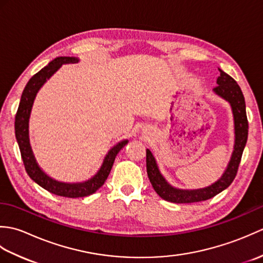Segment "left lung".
<instances>
[{
    "mask_svg": "<svg viewBox=\"0 0 263 263\" xmlns=\"http://www.w3.org/2000/svg\"><path fill=\"white\" fill-rule=\"evenodd\" d=\"M219 70L217 87L212 89L215 95L230 104L234 119V148L226 170L218 180L211 185L201 189H178L167 182L161 174L153 153L147 149V173L150 183L159 197L174 203H192L214 198L231 185L236 176L239 161L248 140L249 123L247 117L245 100L241 88L231 76Z\"/></svg>",
    "mask_w": 263,
    "mask_h": 263,
    "instance_id": "1",
    "label": "left lung"
}]
</instances>
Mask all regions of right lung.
Listing matches in <instances>:
<instances>
[{
	"label": "right lung",
	"mask_w": 263,
	"mask_h": 263,
	"mask_svg": "<svg viewBox=\"0 0 263 263\" xmlns=\"http://www.w3.org/2000/svg\"><path fill=\"white\" fill-rule=\"evenodd\" d=\"M78 62H79V59L78 58L60 57L54 59L52 62H49L45 66V68H43L41 71L37 72V73L28 81L24 91H22L20 104L14 121L16 142L19 144L21 157L22 160H24L27 174L29 175L31 180L33 182H36L39 186L47 190L48 192H51L55 195H60V197L65 198L87 197V195H90L96 192L100 186H103L105 181L107 180L111 167H113L116 155L119 154L120 150L128 142V140L125 139V140L117 142L114 147H111L108 150V153L106 154L103 160V164L99 167L96 174L89 178V180L83 182L68 183L58 181L47 175L46 173L41 168V166L38 165L35 158V155L32 153L29 140V119L33 102H35V98L38 91L41 90V88L45 85V82L61 68V66L63 64H72Z\"/></svg>",
	"instance_id": "add662e5"
}]
</instances>
